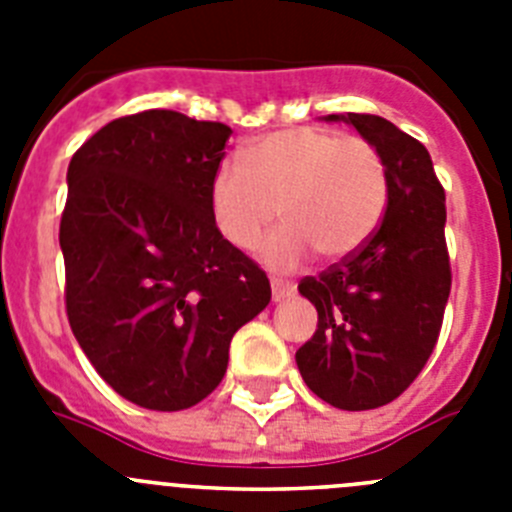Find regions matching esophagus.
Listing matches in <instances>:
<instances>
[{
    "label": "esophagus",
    "instance_id": "1",
    "mask_svg": "<svg viewBox=\"0 0 512 512\" xmlns=\"http://www.w3.org/2000/svg\"><path fill=\"white\" fill-rule=\"evenodd\" d=\"M292 292H295V287H292L289 282H282V279H271V297H274V302L287 300Z\"/></svg>",
    "mask_w": 512,
    "mask_h": 512
}]
</instances>
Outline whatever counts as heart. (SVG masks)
<instances>
[{
    "instance_id": "b5f03b06",
    "label": "heart",
    "mask_w": 512,
    "mask_h": 512,
    "mask_svg": "<svg viewBox=\"0 0 512 512\" xmlns=\"http://www.w3.org/2000/svg\"><path fill=\"white\" fill-rule=\"evenodd\" d=\"M387 169L377 148L356 135L325 128H287L253 140L246 161L228 156L210 182L212 223L230 246L248 251L274 220L259 256L289 271L312 251L341 261L359 251L387 210Z\"/></svg>"
}]
</instances>
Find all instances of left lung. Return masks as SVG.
<instances>
[{
    "mask_svg": "<svg viewBox=\"0 0 512 512\" xmlns=\"http://www.w3.org/2000/svg\"><path fill=\"white\" fill-rule=\"evenodd\" d=\"M379 151L387 210L374 235L300 295L318 310V330L295 354L302 379L341 410L382 408L418 377L443 323L451 292L446 194L423 143L377 115H328Z\"/></svg>",
    "mask_w": 512,
    "mask_h": 512,
    "instance_id": "left-lung-1",
    "label": "left lung"
}]
</instances>
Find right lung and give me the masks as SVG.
<instances>
[{
    "mask_svg": "<svg viewBox=\"0 0 512 512\" xmlns=\"http://www.w3.org/2000/svg\"><path fill=\"white\" fill-rule=\"evenodd\" d=\"M230 133L146 110L107 122L69 164L58 241L71 330L99 377L140 408L205 400L235 330L271 300L264 271L212 223Z\"/></svg>",
    "mask_w": 512,
    "mask_h": 512,
    "instance_id": "1",
    "label": "right lung"
}]
</instances>
